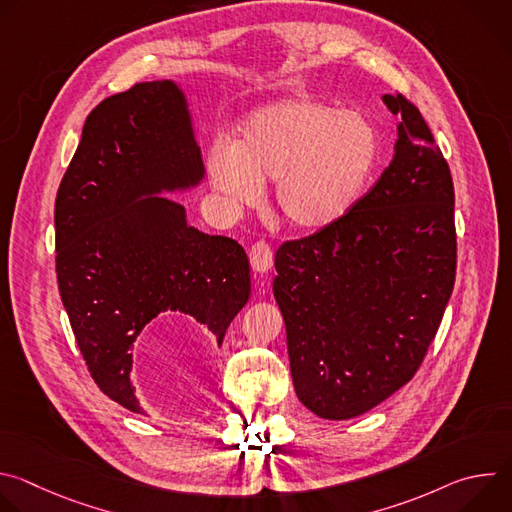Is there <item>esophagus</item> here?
<instances>
[{
  "label": "esophagus",
  "mask_w": 512,
  "mask_h": 512,
  "mask_svg": "<svg viewBox=\"0 0 512 512\" xmlns=\"http://www.w3.org/2000/svg\"><path fill=\"white\" fill-rule=\"evenodd\" d=\"M249 259H251V267L257 273H267L273 265V251L265 241H259L251 247L249 251Z\"/></svg>",
  "instance_id": "1"
}]
</instances>
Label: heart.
Returning a JSON list of instances; mask_svg holds the SVG:
<instances>
[{"label": "heart", "mask_w": 512, "mask_h": 512, "mask_svg": "<svg viewBox=\"0 0 512 512\" xmlns=\"http://www.w3.org/2000/svg\"><path fill=\"white\" fill-rule=\"evenodd\" d=\"M381 154L375 123L314 99L253 111L237 143L218 139L206 154L212 188L235 206H255L275 182V208L300 231H320L354 206Z\"/></svg>", "instance_id": "obj_1"}]
</instances>
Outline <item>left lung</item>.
<instances>
[{
  "instance_id": "obj_1",
  "label": "left lung",
  "mask_w": 512,
  "mask_h": 512,
  "mask_svg": "<svg viewBox=\"0 0 512 512\" xmlns=\"http://www.w3.org/2000/svg\"><path fill=\"white\" fill-rule=\"evenodd\" d=\"M399 117L377 184L334 225L275 253L273 296L298 399L352 419L407 385L435 338L456 279L454 184L419 109Z\"/></svg>"
}]
</instances>
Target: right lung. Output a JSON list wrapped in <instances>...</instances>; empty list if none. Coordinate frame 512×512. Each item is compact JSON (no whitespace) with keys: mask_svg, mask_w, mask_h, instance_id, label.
I'll return each mask as SVG.
<instances>
[{"mask_svg":"<svg viewBox=\"0 0 512 512\" xmlns=\"http://www.w3.org/2000/svg\"><path fill=\"white\" fill-rule=\"evenodd\" d=\"M202 178L186 93L152 81L91 111L56 194L60 300L91 377L133 413H145L131 381L145 326L180 312L221 348L251 296L245 249L190 227L184 206L164 196Z\"/></svg>","mask_w":512,"mask_h":512,"instance_id":"right-lung-1","label":"right lung"}]
</instances>
